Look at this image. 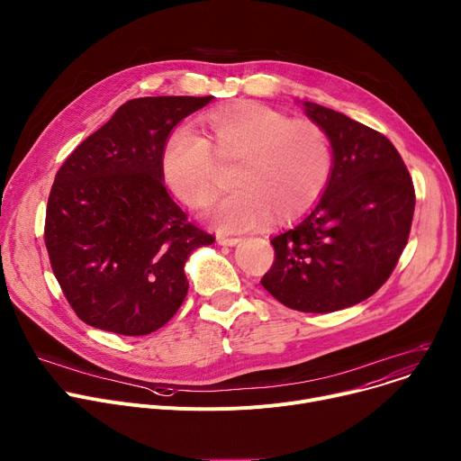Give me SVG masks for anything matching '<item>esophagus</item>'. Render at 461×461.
Here are the masks:
<instances>
[{"instance_id": "1", "label": "esophagus", "mask_w": 461, "mask_h": 461, "mask_svg": "<svg viewBox=\"0 0 461 461\" xmlns=\"http://www.w3.org/2000/svg\"><path fill=\"white\" fill-rule=\"evenodd\" d=\"M239 240H240L239 237H228V235H219L217 237V242L222 244V247H235Z\"/></svg>"}]
</instances>
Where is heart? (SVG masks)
<instances>
[{
	"label": "heart",
	"mask_w": 461,
	"mask_h": 461,
	"mask_svg": "<svg viewBox=\"0 0 461 461\" xmlns=\"http://www.w3.org/2000/svg\"><path fill=\"white\" fill-rule=\"evenodd\" d=\"M200 133L176 128L161 165L168 189L191 207H207L222 189L221 163H233L231 191L211 212L224 231H240L272 217L287 224L324 194L333 170L328 133L313 120L289 118L258 102H235L202 114Z\"/></svg>",
	"instance_id": "1"
}]
</instances>
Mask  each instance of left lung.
<instances>
[{
    "mask_svg": "<svg viewBox=\"0 0 461 461\" xmlns=\"http://www.w3.org/2000/svg\"><path fill=\"white\" fill-rule=\"evenodd\" d=\"M328 133L333 170L310 214L272 237L276 259L261 285L303 313H330L375 294L408 244L415 191L401 153L343 113L303 102Z\"/></svg>",
    "mask_w": 461,
    "mask_h": 461,
    "instance_id": "1",
    "label": "left lung"
}]
</instances>
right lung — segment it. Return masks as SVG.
Returning a JSON list of instances; mask_svg holds the SVG:
<instances>
[{
  "mask_svg": "<svg viewBox=\"0 0 461 461\" xmlns=\"http://www.w3.org/2000/svg\"><path fill=\"white\" fill-rule=\"evenodd\" d=\"M211 100H130L59 168L44 240L60 289L88 326L148 335L185 300V261L214 237L170 198L161 156L170 131Z\"/></svg>",
  "mask_w": 461,
  "mask_h": 461,
  "instance_id": "obj_1",
  "label": "right lung"
}]
</instances>
